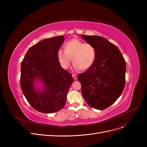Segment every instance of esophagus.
I'll list each match as a JSON object with an SVG mask.
<instances>
[{"label": "esophagus", "instance_id": "obj_1", "mask_svg": "<svg viewBox=\"0 0 147 147\" xmlns=\"http://www.w3.org/2000/svg\"><path fill=\"white\" fill-rule=\"evenodd\" d=\"M72 76H73V79H74V80H77V79H78V76H77V75H76V74H72Z\"/></svg>", "mask_w": 147, "mask_h": 147}]
</instances>
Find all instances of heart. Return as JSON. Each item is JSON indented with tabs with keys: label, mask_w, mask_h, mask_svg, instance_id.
I'll use <instances>...</instances> for the list:
<instances>
[{
	"label": "heart",
	"mask_w": 147,
	"mask_h": 147,
	"mask_svg": "<svg viewBox=\"0 0 147 147\" xmlns=\"http://www.w3.org/2000/svg\"><path fill=\"white\" fill-rule=\"evenodd\" d=\"M57 58L61 67L64 69L69 67L72 58L74 69L86 70L94 63L96 50L92 44L73 38L65 43L64 50L58 51Z\"/></svg>",
	"instance_id": "b5f03b06"
}]
</instances>
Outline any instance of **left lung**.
Returning a JSON list of instances; mask_svg holds the SVG:
<instances>
[{"instance_id": "8db88e82", "label": "left lung", "mask_w": 147, "mask_h": 147, "mask_svg": "<svg viewBox=\"0 0 147 147\" xmlns=\"http://www.w3.org/2000/svg\"><path fill=\"white\" fill-rule=\"evenodd\" d=\"M80 36L96 50L94 64L78 77L83 97L94 109H106L115 102L125 88L126 61L117 46L106 38Z\"/></svg>"}]
</instances>
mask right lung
Masks as SVG:
<instances>
[{
    "instance_id": "right-lung-1",
    "label": "right lung",
    "mask_w": 147,
    "mask_h": 147,
    "mask_svg": "<svg viewBox=\"0 0 147 147\" xmlns=\"http://www.w3.org/2000/svg\"><path fill=\"white\" fill-rule=\"evenodd\" d=\"M64 41V36H59L38 42L28 50L21 62L22 92L30 105L40 113H52L63 109L74 82L71 74L61 67L57 58ZM37 80L45 84L41 92L34 87Z\"/></svg>"
}]
</instances>
